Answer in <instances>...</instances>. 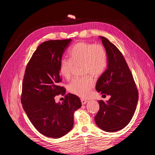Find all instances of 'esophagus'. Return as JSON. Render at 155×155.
Masks as SVG:
<instances>
[{"label":"esophagus","mask_w":155,"mask_h":155,"mask_svg":"<svg viewBox=\"0 0 155 155\" xmlns=\"http://www.w3.org/2000/svg\"><path fill=\"white\" fill-rule=\"evenodd\" d=\"M81 104L83 105H85L88 102V100H86L85 99H83V98H82V99H81Z\"/></svg>","instance_id":"obj_1"}]
</instances>
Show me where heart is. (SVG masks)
Segmentation results:
<instances>
[{
    "label": "heart",
    "mask_w": 155,
    "mask_h": 155,
    "mask_svg": "<svg viewBox=\"0 0 155 155\" xmlns=\"http://www.w3.org/2000/svg\"><path fill=\"white\" fill-rule=\"evenodd\" d=\"M68 57L69 59L61 60L59 74L64 79H68L72 76L74 66L81 64L83 74L87 75L81 78L74 79L69 84L68 90L75 95L87 97L94 84L91 75L100 76L107 68L108 59L106 50L101 45L81 41L70 48Z\"/></svg>",
    "instance_id": "1"
}]
</instances>
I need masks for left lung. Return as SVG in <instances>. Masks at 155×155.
<instances>
[{"instance_id": "left-lung-1", "label": "left lung", "mask_w": 155, "mask_h": 155, "mask_svg": "<svg viewBox=\"0 0 155 155\" xmlns=\"http://www.w3.org/2000/svg\"><path fill=\"white\" fill-rule=\"evenodd\" d=\"M107 54V68L98 79L96 89L110 99L99 101L100 109L95 116L97 127L114 133L129 124L134 114L138 92L125 58L116 46L104 37H100Z\"/></svg>"}]
</instances>
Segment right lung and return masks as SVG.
<instances>
[{
    "label": "right lung",
    "instance_id": "obj_1",
    "mask_svg": "<svg viewBox=\"0 0 155 155\" xmlns=\"http://www.w3.org/2000/svg\"><path fill=\"white\" fill-rule=\"evenodd\" d=\"M72 39L50 40L41 43L27 64L22 83L21 103L31 123L46 137L59 138L71 130L74 112L81 107L79 97L72 94L64 102L54 97L64 94L59 65Z\"/></svg>",
    "mask_w": 155,
    "mask_h": 155
}]
</instances>
